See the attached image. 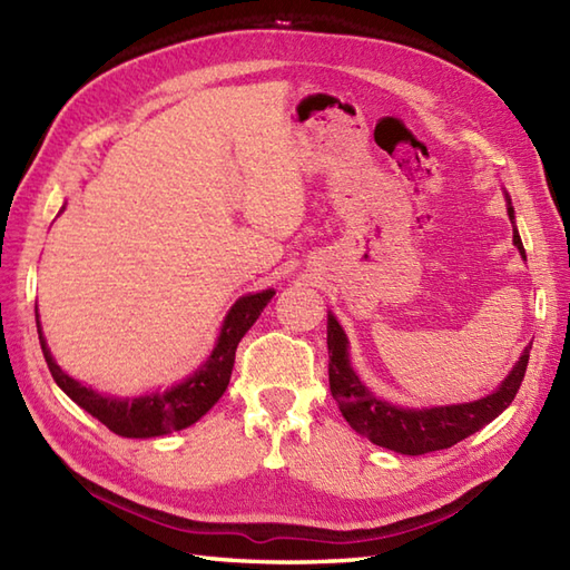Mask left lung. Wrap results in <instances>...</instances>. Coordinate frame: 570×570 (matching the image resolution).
I'll return each instance as SVG.
<instances>
[{
  "label": "left lung",
  "instance_id": "obj_1",
  "mask_svg": "<svg viewBox=\"0 0 570 570\" xmlns=\"http://www.w3.org/2000/svg\"><path fill=\"white\" fill-rule=\"evenodd\" d=\"M514 220V210L510 208ZM514 245L522 252L524 245L514 229ZM529 350L519 357L514 370L510 372L498 392L470 404L455 406H433V409H399L394 404L380 402L372 396L365 384L357 380V374L350 367L347 357V337L333 316H328V382L331 394L341 406L345 421L357 433L365 435L374 445L390 448L394 453L404 455H423L433 451H443L458 441L468 439L470 433L480 431L485 423L498 419L502 411L514 402V396L522 386L524 372L529 365Z\"/></svg>",
  "mask_w": 570,
  "mask_h": 570
}]
</instances>
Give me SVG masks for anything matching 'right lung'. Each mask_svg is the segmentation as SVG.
Here are the masks:
<instances>
[{
    "label": "right lung",
    "instance_id": "add662e5",
    "mask_svg": "<svg viewBox=\"0 0 570 570\" xmlns=\"http://www.w3.org/2000/svg\"><path fill=\"white\" fill-rule=\"evenodd\" d=\"M272 296H274L272 288L262 294L242 296L233 306V311L227 313L220 337H217V345L213 350V355L208 357V362H205V365L184 384H178L164 394H151V396H139V399L102 396L98 392L88 390V386H82L72 377H68V374L56 365L41 335V325H39V341H41L46 365L51 370L56 384L80 409H85L88 414L102 421L112 433L125 435V439H154V435L188 429L190 423H196L215 406V402L225 394L229 384V374H233L239 341L252 328L254 321L259 318V313L264 311L266 304H269Z\"/></svg>",
    "mask_w": 570,
    "mask_h": 570
}]
</instances>
